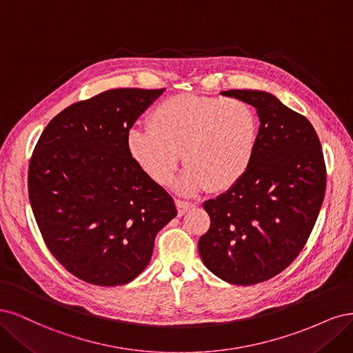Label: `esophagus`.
I'll list each match as a JSON object with an SVG mask.
<instances>
[{"instance_id":"obj_1","label":"esophagus","mask_w":353,"mask_h":353,"mask_svg":"<svg viewBox=\"0 0 353 353\" xmlns=\"http://www.w3.org/2000/svg\"><path fill=\"white\" fill-rule=\"evenodd\" d=\"M176 207H177L179 215H183L189 208L193 207V203L189 201H183V199H176Z\"/></svg>"}]
</instances>
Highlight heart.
Masks as SVG:
<instances>
[{"mask_svg":"<svg viewBox=\"0 0 353 353\" xmlns=\"http://www.w3.org/2000/svg\"><path fill=\"white\" fill-rule=\"evenodd\" d=\"M148 128L128 133L133 161L155 183L167 185L180 161L177 188L185 192L233 188L251 167L259 138L255 110L242 99L176 95L160 102Z\"/></svg>","mask_w":353,"mask_h":353,"instance_id":"1","label":"heart"}]
</instances>
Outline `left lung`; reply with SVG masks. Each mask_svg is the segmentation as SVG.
<instances>
[{
  "mask_svg": "<svg viewBox=\"0 0 353 353\" xmlns=\"http://www.w3.org/2000/svg\"><path fill=\"white\" fill-rule=\"evenodd\" d=\"M221 95L256 108L259 138L246 174L203 202L211 225L198 242L205 267L221 280L251 286L270 280L299 255L325 193V164L312 124L264 90Z\"/></svg>",
  "mask_w": 353,
  "mask_h": 353,
  "instance_id": "left-lung-1",
  "label": "left lung"
}]
</instances>
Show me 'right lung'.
<instances>
[{
	"instance_id": "obj_1",
	"label": "right lung",
	"mask_w": 353,
	"mask_h": 353,
	"mask_svg": "<svg viewBox=\"0 0 353 353\" xmlns=\"http://www.w3.org/2000/svg\"><path fill=\"white\" fill-rule=\"evenodd\" d=\"M164 89L120 88L57 114L33 150V215L55 259L77 279L117 286L150 264L173 198L133 161L128 133Z\"/></svg>"
}]
</instances>
